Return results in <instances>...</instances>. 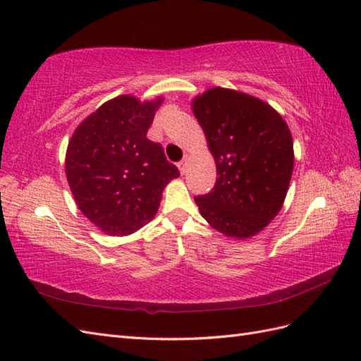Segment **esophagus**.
<instances>
[{
    "instance_id": "obj_1",
    "label": "esophagus",
    "mask_w": 361,
    "mask_h": 361,
    "mask_svg": "<svg viewBox=\"0 0 361 361\" xmlns=\"http://www.w3.org/2000/svg\"><path fill=\"white\" fill-rule=\"evenodd\" d=\"M176 166H178V169H180V172H181V175H183V173H185V172H186V167H188V157H186V158H183V159L180 161V163H178V164H176Z\"/></svg>"
}]
</instances>
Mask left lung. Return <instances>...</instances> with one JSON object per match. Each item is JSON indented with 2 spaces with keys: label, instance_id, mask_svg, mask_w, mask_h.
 Returning a JSON list of instances; mask_svg holds the SVG:
<instances>
[{
  "label": "left lung",
  "instance_id": "left-lung-1",
  "mask_svg": "<svg viewBox=\"0 0 361 361\" xmlns=\"http://www.w3.org/2000/svg\"><path fill=\"white\" fill-rule=\"evenodd\" d=\"M216 161V186L195 197L202 217L235 239H248L278 216L293 172V140L281 114L257 97L211 88L192 102Z\"/></svg>",
  "mask_w": 361,
  "mask_h": 361
}]
</instances>
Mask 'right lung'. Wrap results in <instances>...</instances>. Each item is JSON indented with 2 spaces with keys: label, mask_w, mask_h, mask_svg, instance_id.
Returning <instances> with one entry per match:
<instances>
[{
  "label": "right lung",
  "mask_w": 361,
  "mask_h": 361,
  "mask_svg": "<svg viewBox=\"0 0 361 361\" xmlns=\"http://www.w3.org/2000/svg\"><path fill=\"white\" fill-rule=\"evenodd\" d=\"M161 102L114 97L91 113L68 144L65 172L74 200L105 234L127 235L147 225L163 189L180 176L163 145L147 137Z\"/></svg>",
  "instance_id": "obj_1"
}]
</instances>
